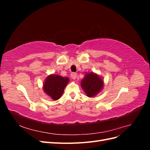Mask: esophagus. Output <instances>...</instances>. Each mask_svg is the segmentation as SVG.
Returning <instances> with one entry per match:
<instances>
[{"label": "esophagus", "mask_w": 150, "mask_h": 150, "mask_svg": "<svg viewBox=\"0 0 150 150\" xmlns=\"http://www.w3.org/2000/svg\"><path fill=\"white\" fill-rule=\"evenodd\" d=\"M76 77H77V73H76V72H72L71 74V78L72 79H75L76 78Z\"/></svg>", "instance_id": "34e87169"}]
</instances>
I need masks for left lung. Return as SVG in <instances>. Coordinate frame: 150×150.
Listing matches in <instances>:
<instances>
[{
  "mask_svg": "<svg viewBox=\"0 0 150 150\" xmlns=\"http://www.w3.org/2000/svg\"><path fill=\"white\" fill-rule=\"evenodd\" d=\"M81 88L83 89L87 96H95L103 88V81L98 74L94 72L86 74L81 81Z\"/></svg>",
  "mask_w": 150,
  "mask_h": 150,
  "instance_id": "obj_1",
  "label": "left lung"
}]
</instances>
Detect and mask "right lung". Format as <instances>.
I'll list each match as a JSON object with an SVG mask.
<instances>
[{"label": "right lung", "instance_id": "add662e5", "mask_svg": "<svg viewBox=\"0 0 150 150\" xmlns=\"http://www.w3.org/2000/svg\"><path fill=\"white\" fill-rule=\"evenodd\" d=\"M68 83L69 78L67 77L64 78L59 75H49L45 81L43 89L50 98L56 101L61 98Z\"/></svg>", "mask_w": 150, "mask_h": 150}]
</instances>
